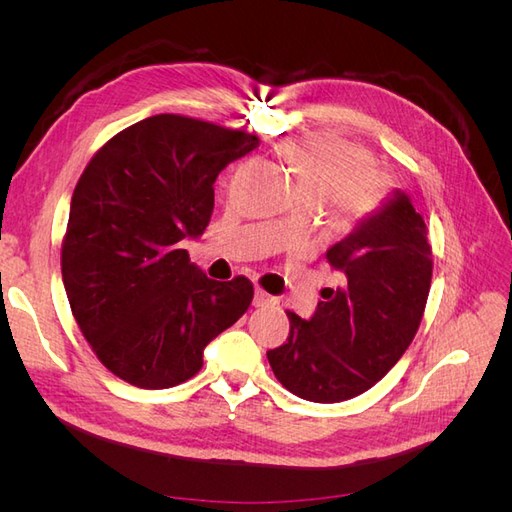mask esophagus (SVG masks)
Returning a JSON list of instances; mask_svg holds the SVG:
<instances>
[{
  "label": "esophagus",
  "mask_w": 512,
  "mask_h": 512,
  "mask_svg": "<svg viewBox=\"0 0 512 512\" xmlns=\"http://www.w3.org/2000/svg\"><path fill=\"white\" fill-rule=\"evenodd\" d=\"M273 303H275V299L271 297L269 292H265L262 288H256V292H254V305L256 307H269Z\"/></svg>",
  "instance_id": "1"
}]
</instances>
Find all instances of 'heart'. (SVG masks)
I'll return each instance as SVG.
<instances>
[{
  "instance_id": "b5f03b06",
  "label": "heart",
  "mask_w": 512,
  "mask_h": 512,
  "mask_svg": "<svg viewBox=\"0 0 512 512\" xmlns=\"http://www.w3.org/2000/svg\"><path fill=\"white\" fill-rule=\"evenodd\" d=\"M297 170L305 194L327 200L331 211L346 222H365L382 209L389 194V175L371 164L369 151L342 136L312 134L292 138L282 147ZM297 226L290 218L282 224L288 232Z\"/></svg>"
}]
</instances>
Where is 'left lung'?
Here are the masks:
<instances>
[{
    "mask_svg": "<svg viewBox=\"0 0 512 512\" xmlns=\"http://www.w3.org/2000/svg\"><path fill=\"white\" fill-rule=\"evenodd\" d=\"M327 260L342 286L322 288L309 320L286 312L288 339L267 352L275 378L316 404L352 399L389 374L421 327L433 271L427 226L404 192Z\"/></svg>",
    "mask_w": 512,
    "mask_h": 512,
    "instance_id": "1",
    "label": "left lung"
}]
</instances>
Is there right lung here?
Listing matches in <instances>:
<instances>
[{
    "mask_svg": "<svg viewBox=\"0 0 512 512\" xmlns=\"http://www.w3.org/2000/svg\"><path fill=\"white\" fill-rule=\"evenodd\" d=\"M258 145L256 134L164 113L117 132L85 166L61 275L81 333L123 382L170 389L190 380L205 346L250 307L245 275L209 280L181 241L203 235L215 179Z\"/></svg>",
    "mask_w": 512,
    "mask_h": 512,
    "instance_id": "add662e5",
    "label": "right lung"
}]
</instances>
